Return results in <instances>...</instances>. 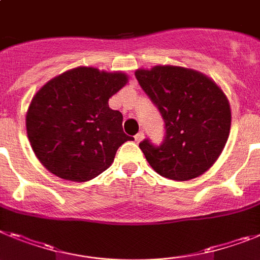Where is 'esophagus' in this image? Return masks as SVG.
Returning <instances> with one entry per match:
<instances>
[{
  "label": "esophagus",
  "mask_w": 260,
  "mask_h": 260,
  "mask_svg": "<svg viewBox=\"0 0 260 260\" xmlns=\"http://www.w3.org/2000/svg\"><path fill=\"white\" fill-rule=\"evenodd\" d=\"M143 137H145V134H143V133H138V134L135 135L134 137V139H135V142H137V143H139V142L142 141V139H143Z\"/></svg>",
  "instance_id": "1"
}]
</instances>
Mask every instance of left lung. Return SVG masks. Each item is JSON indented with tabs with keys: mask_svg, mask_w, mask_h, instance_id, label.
Here are the masks:
<instances>
[{
	"mask_svg": "<svg viewBox=\"0 0 260 260\" xmlns=\"http://www.w3.org/2000/svg\"><path fill=\"white\" fill-rule=\"evenodd\" d=\"M135 77L166 123L160 146L148 139L139 143L148 164L177 181L206 172L229 138L232 112L222 89L204 73L184 67L137 70Z\"/></svg>",
	"mask_w": 260,
	"mask_h": 260,
	"instance_id": "8db88e82",
	"label": "left lung"
}]
</instances>
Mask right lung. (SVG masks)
Segmentation results:
<instances>
[{
    "label": "right lung",
    "instance_id": "obj_1",
    "mask_svg": "<svg viewBox=\"0 0 260 260\" xmlns=\"http://www.w3.org/2000/svg\"><path fill=\"white\" fill-rule=\"evenodd\" d=\"M127 75L77 67L50 80L35 93L26 114L32 151L51 174L88 181L103 174L132 137L109 99L126 85Z\"/></svg>",
    "mask_w": 260,
    "mask_h": 260
}]
</instances>
